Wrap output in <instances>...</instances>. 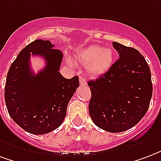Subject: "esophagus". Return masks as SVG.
Listing matches in <instances>:
<instances>
[{"mask_svg":"<svg viewBox=\"0 0 161 161\" xmlns=\"http://www.w3.org/2000/svg\"><path fill=\"white\" fill-rule=\"evenodd\" d=\"M79 84H80V85H82V86H85L87 84L86 78H84V77H79Z\"/></svg>","mask_w":161,"mask_h":161,"instance_id":"obj_1","label":"esophagus"}]
</instances>
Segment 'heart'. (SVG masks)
I'll use <instances>...</instances> for the list:
<instances>
[{
	"instance_id": "heart-1",
	"label": "heart",
	"mask_w": 161,
	"mask_h": 161,
	"mask_svg": "<svg viewBox=\"0 0 161 161\" xmlns=\"http://www.w3.org/2000/svg\"><path fill=\"white\" fill-rule=\"evenodd\" d=\"M114 51L111 48L92 45L78 51L74 59L77 64L86 65L87 72L90 76L98 77L109 70L114 62Z\"/></svg>"
}]
</instances>
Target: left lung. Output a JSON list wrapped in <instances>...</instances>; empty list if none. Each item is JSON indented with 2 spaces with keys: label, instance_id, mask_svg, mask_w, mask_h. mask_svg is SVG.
<instances>
[{
  "label": "left lung",
  "instance_id": "left-lung-1",
  "mask_svg": "<svg viewBox=\"0 0 161 161\" xmlns=\"http://www.w3.org/2000/svg\"><path fill=\"white\" fill-rule=\"evenodd\" d=\"M119 59L106 73L88 83L90 116L99 128L118 133L130 129L147 113L153 94L151 71L136 48L114 42Z\"/></svg>",
  "mask_w": 161,
  "mask_h": 161
}]
</instances>
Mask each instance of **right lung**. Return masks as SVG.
I'll use <instances>...</instances> for the list:
<instances>
[{
    "label": "right lung",
    "instance_id": "obj_1",
    "mask_svg": "<svg viewBox=\"0 0 161 161\" xmlns=\"http://www.w3.org/2000/svg\"><path fill=\"white\" fill-rule=\"evenodd\" d=\"M53 47L48 40L31 42L18 54L7 76L5 102L8 114L18 125L34 135L47 134L59 127L79 86L77 76L67 79L60 74L62 52ZM31 54L46 61L36 75L30 68Z\"/></svg>",
    "mask_w": 161,
    "mask_h": 161
}]
</instances>
